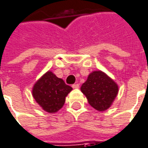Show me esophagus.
<instances>
[{
    "mask_svg": "<svg viewBox=\"0 0 148 148\" xmlns=\"http://www.w3.org/2000/svg\"><path fill=\"white\" fill-rule=\"evenodd\" d=\"M72 87H73L74 89H77V88H79V84H78V83H75V84H73V85H72Z\"/></svg>",
    "mask_w": 148,
    "mask_h": 148,
    "instance_id": "obj_1",
    "label": "esophagus"
}]
</instances>
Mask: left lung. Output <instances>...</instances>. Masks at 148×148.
Returning a JSON list of instances; mask_svg holds the SVG:
<instances>
[{"mask_svg": "<svg viewBox=\"0 0 148 148\" xmlns=\"http://www.w3.org/2000/svg\"><path fill=\"white\" fill-rule=\"evenodd\" d=\"M81 91L91 107L103 112L112 105L118 93V86L105 73L97 70L88 75L81 87Z\"/></svg>", "mask_w": 148, "mask_h": 148, "instance_id": "1", "label": "left lung"}]
</instances>
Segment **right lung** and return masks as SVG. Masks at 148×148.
<instances>
[{"instance_id": "add662e5", "label": "right lung", "mask_w": 148, "mask_h": 148, "mask_svg": "<svg viewBox=\"0 0 148 148\" xmlns=\"http://www.w3.org/2000/svg\"><path fill=\"white\" fill-rule=\"evenodd\" d=\"M71 91L72 87L66 85L63 79L48 71L35 83L32 95L45 111L53 113L63 107L66 97Z\"/></svg>"}]
</instances>
